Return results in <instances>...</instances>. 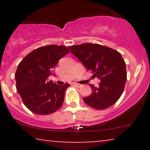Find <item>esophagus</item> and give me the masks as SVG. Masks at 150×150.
Returning a JSON list of instances; mask_svg holds the SVG:
<instances>
[{
  "label": "esophagus",
  "mask_w": 150,
  "mask_h": 150,
  "mask_svg": "<svg viewBox=\"0 0 150 150\" xmlns=\"http://www.w3.org/2000/svg\"><path fill=\"white\" fill-rule=\"evenodd\" d=\"M73 85H75V87H79V88L82 86V85H81V84H78V83H74Z\"/></svg>",
  "instance_id": "1"
}]
</instances>
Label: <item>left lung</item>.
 Segmentation results:
<instances>
[{"instance_id": "left-lung-1", "label": "left lung", "mask_w": 150, "mask_h": 150, "mask_svg": "<svg viewBox=\"0 0 150 150\" xmlns=\"http://www.w3.org/2000/svg\"><path fill=\"white\" fill-rule=\"evenodd\" d=\"M70 52L78 58L94 77L100 80L99 87L89 84L92 94L83 100L97 110L106 109L119 99L127 80L125 63L116 50L100 44L86 43L69 46Z\"/></svg>"}]
</instances>
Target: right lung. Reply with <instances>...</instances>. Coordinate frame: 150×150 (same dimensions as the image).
Instances as JSON below:
<instances>
[{
	"label": "right lung",
	"instance_id": "1",
	"mask_svg": "<svg viewBox=\"0 0 150 150\" xmlns=\"http://www.w3.org/2000/svg\"><path fill=\"white\" fill-rule=\"evenodd\" d=\"M68 52L65 46H42L29 53L18 65L15 75L17 91L32 112L48 115L61 107L70 85H58L48 77L54 75L55 66Z\"/></svg>",
	"mask_w": 150,
	"mask_h": 150
}]
</instances>
